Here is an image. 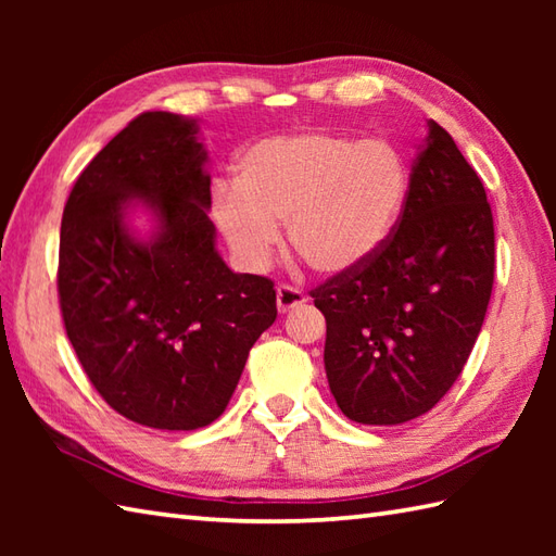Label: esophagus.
<instances>
[{"instance_id": "34e87169", "label": "esophagus", "mask_w": 556, "mask_h": 556, "mask_svg": "<svg viewBox=\"0 0 556 556\" xmlns=\"http://www.w3.org/2000/svg\"><path fill=\"white\" fill-rule=\"evenodd\" d=\"M303 303H305V293L303 291L293 289V287H287V285L277 287V311L279 313H289L293 308H299V305H303Z\"/></svg>"}]
</instances>
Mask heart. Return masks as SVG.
<instances>
[{
  "instance_id": "1",
  "label": "heart",
  "mask_w": 556,
  "mask_h": 556,
  "mask_svg": "<svg viewBox=\"0 0 556 556\" xmlns=\"http://www.w3.org/2000/svg\"><path fill=\"white\" fill-rule=\"evenodd\" d=\"M233 169V188L212 193V219L239 265L263 269L287 222L291 248L323 277L351 275L382 251L410 186L392 143L329 131L263 138Z\"/></svg>"
}]
</instances>
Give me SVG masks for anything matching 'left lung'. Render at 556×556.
<instances>
[{"instance_id": "1", "label": "left lung", "mask_w": 556, "mask_h": 556, "mask_svg": "<svg viewBox=\"0 0 556 556\" xmlns=\"http://www.w3.org/2000/svg\"><path fill=\"white\" fill-rule=\"evenodd\" d=\"M492 279L485 188L430 119L396 231L368 265L313 291L327 320L325 370L341 413L363 425L428 413L473 351Z\"/></svg>"}]
</instances>
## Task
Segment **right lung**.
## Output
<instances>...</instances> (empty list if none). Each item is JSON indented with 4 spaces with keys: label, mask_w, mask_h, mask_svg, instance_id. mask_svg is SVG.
<instances>
[{
    "label": "right lung",
    "mask_w": 556,
    "mask_h": 556,
    "mask_svg": "<svg viewBox=\"0 0 556 556\" xmlns=\"http://www.w3.org/2000/svg\"><path fill=\"white\" fill-rule=\"evenodd\" d=\"M210 205L198 119L172 112L128 122L66 200L56 281L68 341L100 396L146 428L217 420L277 317L271 281L224 263Z\"/></svg>",
    "instance_id": "1"
}]
</instances>
